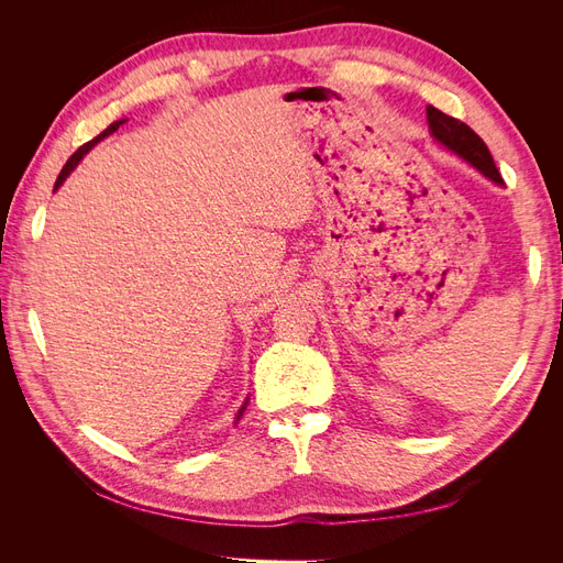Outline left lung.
<instances>
[{
  "mask_svg": "<svg viewBox=\"0 0 563 563\" xmlns=\"http://www.w3.org/2000/svg\"><path fill=\"white\" fill-rule=\"evenodd\" d=\"M428 124L432 131V139L437 143H441L444 147H449L455 155L463 157L465 162H470L474 168L490 178L493 183L503 185V178L496 168V162H493L490 152L486 147V143L476 135L465 122H460L455 117H449L441 110L428 106Z\"/></svg>",
  "mask_w": 563,
  "mask_h": 563,
  "instance_id": "left-lung-1",
  "label": "left lung"
}]
</instances>
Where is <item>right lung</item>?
<instances>
[{
    "instance_id": "1",
    "label": "right lung",
    "mask_w": 563,
    "mask_h": 563,
    "mask_svg": "<svg viewBox=\"0 0 563 563\" xmlns=\"http://www.w3.org/2000/svg\"><path fill=\"white\" fill-rule=\"evenodd\" d=\"M122 124H124V119H119V122H112V124H110V126H108V129H106L103 133H100V135H96V139H93V141H89V143H84V145H81V147H79V150L75 152V155H73L70 159H67V162H65V166H63V172H60V176L56 178V185H54V187H56V190H58V187L63 185V180H65L67 176H70V174L75 172V166H77V164H79V162L84 159V155H87V152H89V150H91V147H93L96 143H100V141H103V139H108V135H110V133H114V131H117L119 126H122ZM244 408H246V401H244V406L240 408V413H236V420H240V418H242V413H244Z\"/></svg>"
}]
</instances>
